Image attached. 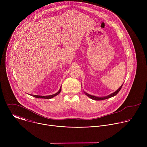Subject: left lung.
<instances>
[{
	"mask_svg": "<svg viewBox=\"0 0 147 147\" xmlns=\"http://www.w3.org/2000/svg\"><path fill=\"white\" fill-rule=\"evenodd\" d=\"M122 86H123V85H121V86H120V88H119L117 91H116L115 92H114L113 93H112V94H110V95H108V96H103V97H98V96H93V95H90V94H88L86 93V92H84V93H85V94H86V95H87L89 98H90L91 99H94V100H104V99H108V98H111V97H113V96H114L116 95L117 94V93H118V92L120 91V90H121V88Z\"/></svg>",
	"mask_w": 147,
	"mask_h": 147,
	"instance_id": "1",
	"label": "left lung"
}]
</instances>
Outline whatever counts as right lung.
<instances>
[{"instance_id": "1", "label": "right lung", "mask_w": 147, "mask_h": 147, "mask_svg": "<svg viewBox=\"0 0 147 147\" xmlns=\"http://www.w3.org/2000/svg\"><path fill=\"white\" fill-rule=\"evenodd\" d=\"M61 87H60V90H59V91L57 92H56V94H53V95H48V96H40V95H32V96L34 97H35V98H44V99H51L52 98H53L54 96L57 95L61 91Z\"/></svg>"}]
</instances>
